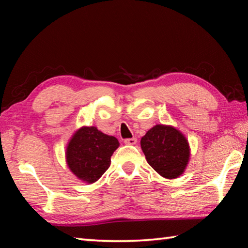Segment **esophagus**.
I'll use <instances>...</instances> for the list:
<instances>
[{
    "mask_svg": "<svg viewBox=\"0 0 248 248\" xmlns=\"http://www.w3.org/2000/svg\"><path fill=\"white\" fill-rule=\"evenodd\" d=\"M136 143H138V140H136L135 138L124 140V144H125V145H135Z\"/></svg>",
    "mask_w": 248,
    "mask_h": 248,
    "instance_id": "obj_1",
    "label": "esophagus"
}]
</instances>
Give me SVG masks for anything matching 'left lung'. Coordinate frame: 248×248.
Masks as SVG:
<instances>
[{
	"label": "left lung",
	"instance_id": "left-lung-1",
	"mask_svg": "<svg viewBox=\"0 0 248 248\" xmlns=\"http://www.w3.org/2000/svg\"><path fill=\"white\" fill-rule=\"evenodd\" d=\"M148 164L166 179L180 177L191 156L188 140L180 130L170 124H155L140 140Z\"/></svg>",
	"mask_w": 248,
	"mask_h": 248
}]
</instances>
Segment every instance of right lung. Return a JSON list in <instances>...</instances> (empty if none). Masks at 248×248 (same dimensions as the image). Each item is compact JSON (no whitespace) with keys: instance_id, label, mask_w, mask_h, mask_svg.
I'll return each mask as SVG.
<instances>
[{"instance_id":"1","label":"right lung","mask_w":248,"mask_h":248,"mask_svg":"<svg viewBox=\"0 0 248 248\" xmlns=\"http://www.w3.org/2000/svg\"><path fill=\"white\" fill-rule=\"evenodd\" d=\"M119 147L118 140L102 133L96 127H81L67 143L65 159L78 180L93 184L110 165V156Z\"/></svg>"}]
</instances>
